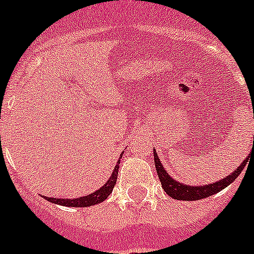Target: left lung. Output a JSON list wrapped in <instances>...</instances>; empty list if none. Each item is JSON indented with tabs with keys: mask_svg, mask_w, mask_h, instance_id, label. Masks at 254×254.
<instances>
[{
	"mask_svg": "<svg viewBox=\"0 0 254 254\" xmlns=\"http://www.w3.org/2000/svg\"><path fill=\"white\" fill-rule=\"evenodd\" d=\"M248 159H250V156L246 158L243 160V163H242V165H239L232 174H229L228 177H226L222 181H218L217 183L207 184V186L202 187H190L186 186L183 183H178L172 177H169V174L163 168L162 163H160L156 153L154 151V163H155L156 172H158V175H159V181L162 183L163 189H164L168 195L177 199V200H199V199L208 198L209 195L218 193V191H220L222 189H224L226 187H228L229 184L236 181V178H238L242 170L245 169V167L247 165Z\"/></svg>",
	"mask_w": 254,
	"mask_h": 254,
	"instance_id": "left-lung-1",
	"label": "left lung"
}]
</instances>
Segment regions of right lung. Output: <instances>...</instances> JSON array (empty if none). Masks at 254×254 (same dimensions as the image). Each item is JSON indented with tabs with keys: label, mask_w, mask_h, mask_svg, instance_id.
I'll return each mask as SVG.
<instances>
[{
	"label": "right lung",
	"mask_w": 254,
	"mask_h": 254,
	"mask_svg": "<svg viewBox=\"0 0 254 254\" xmlns=\"http://www.w3.org/2000/svg\"><path fill=\"white\" fill-rule=\"evenodd\" d=\"M119 163L118 162L116 167L114 168V172L111 174L110 179L106 182L105 186L103 188H100L99 190H96L95 193L89 194L86 196H80V198L76 199H63V198H47V196H44L45 199H47L49 202L56 203V204L60 205H66V207H90V205L99 204V203L104 202L110 193L113 191L114 186L116 184V178H118V169H119Z\"/></svg>",
	"instance_id": "obj_1"
}]
</instances>
